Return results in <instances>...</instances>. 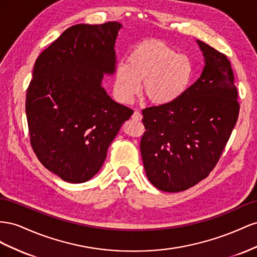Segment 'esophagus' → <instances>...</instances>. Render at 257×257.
I'll use <instances>...</instances> for the list:
<instances>
[{
	"label": "esophagus",
	"instance_id": "34e87169",
	"mask_svg": "<svg viewBox=\"0 0 257 257\" xmlns=\"http://www.w3.org/2000/svg\"><path fill=\"white\" fill-rule=\"evenodd\" d=\"M133 118H134L135 120H141V119H142V114H141L140 112L136 111V112L134 113V115H133Z\"/></svg>",
	"mask_w": 257,
	"mask_h": 257
}]
</instances>
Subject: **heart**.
<instances>
[{"mask_svg": "<svg viewBox=\"0 0 257 257\" xmlns=\"http://www.w3.org/2000/svg\"><path fill=\"white\" fill-rule=\"evenodd\" d=\"M194 64L186 55L178 54L163 42L150 41L136 46L127 62L115 70V91L122 102H130L141 83L143 96L152 104H171L192 84Z\"/></svg>", "mask_w": 257, "mask_h": 257, "instance_id": "obj_1", "label": "heart"}]
</instances>
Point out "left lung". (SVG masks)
<instances>
[{
    "instance_id": "8db88e82",
    "label": "left lung",
    "mask_w": 257,
    "mask_h": 257,
    "mask_svg": "<svg viewBox=\"0 0 257 257\" xmlns=\"http://www.w3.org/2000/svg\"><path fill=\"white\" fill-rule=\"evenodd\" d=\"M201 76L171 104L142 111L141 155L146 177L168 193L188 189L214 169L239 116L238 91L226 55L197 41Z\"/></svg>"
}]
</instances>
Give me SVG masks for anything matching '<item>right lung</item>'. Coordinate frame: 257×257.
Returning <instances> with one entry per match:
<instances>
[{
  "label": "right lung",
  "instance_id": "right-lung-1",
  "mask_svg": "<svg viewBox=\"0 0 257 257\" xmlns=\"http://www.w3.org/2000/svg\"><path fill=\"white\" fill-rule=\"evenodd\" d=\"M121 25H75L38 57L27 89L31 146L41 164L63 181L83 183L97 174L109 144L134 111L101 86L113 74Z\"/></svg>",
  "mask_w": 257,
  "mask_h": 257
}]
</instances>
